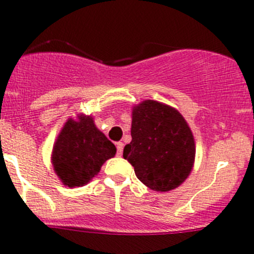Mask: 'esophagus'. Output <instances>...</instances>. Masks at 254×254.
<instances>
[{
  "label": "esophagus",
  "instance_id": "1",
  "mask_svg": "<svg viewBox=\"0 0 254 254\" xmlns=\"http://www.w3.org/2000/svg\"><path fill=\"white\" fill-rule=\"evenodd\" d=\"M122 152H123V142H117V155H118V156H121V155H122Z\"/></svg>",
  "mask_w": 254,
  "mask_h": 254
}]
</instances>
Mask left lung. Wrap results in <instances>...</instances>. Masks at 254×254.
Segmentation results:
<instances>
[{
	"label": "left lung",
	"instance_id": "obj_1",
	"mask_svg": "<svg viewBox=\"0 0 254 254\" xmlns=\"http://www.w3.org/2000/svg\"><path fill=\"white\" fill-rule=\"evenodd\" d=\"M131 136L123 158L143 185L167 192L190 176L196 154L193 134L174 108L154 100L134 107Z\"/></svg>",
	"mask_w": 254,
	"mask_h": 254
}]
</instances>
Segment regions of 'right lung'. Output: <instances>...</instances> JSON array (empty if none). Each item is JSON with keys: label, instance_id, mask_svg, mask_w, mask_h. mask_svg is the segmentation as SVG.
I'll use <instances>...</instances> for the list:
<instances>
[{"label": "right lung", "instance_id": "obj_1", "mask_svg": "<svg viewBox=\"0 0 254 254\" xmlns=\"http://www.w3.org/2000/svg\"><path fill=\"white\" fill-rule=\"evenodd\" d=\"M116 146L96 128L91 117L69 118L61 131L52 163L64 185L78 187L86 185L108 159L116 155Z\"/></svg>", "mask_w": 254, "mask_h": 254}]
</instances>
